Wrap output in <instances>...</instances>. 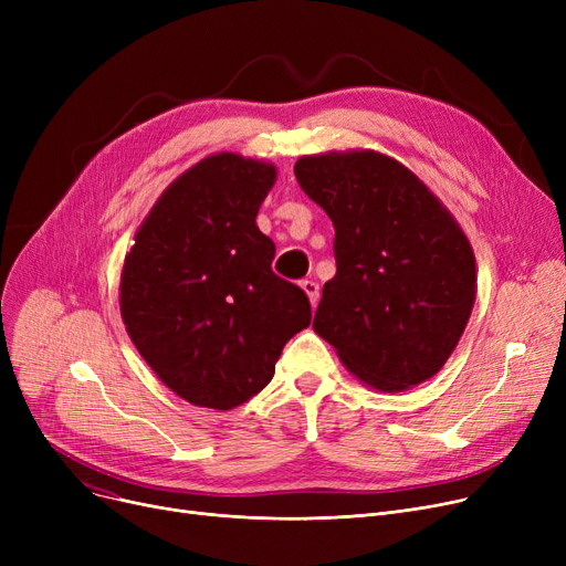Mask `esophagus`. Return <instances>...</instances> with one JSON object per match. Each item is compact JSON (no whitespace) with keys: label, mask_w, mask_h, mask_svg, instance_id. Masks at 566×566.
<instances>
[{"label":"esophagus","mask_w":566,"mask_h":566,"mask_svg":"<svg viewBox=\"0 0 566 566\" xmlns=\"http://www.w3.org/2000/svg\"><path fill=\"white\" fill-rule=\"evenodd\" d=\"M301 286H303V291L307 293L310 303L316 307V303H318V284H316L314 280H303V282H301Z\"/></svg>","instance_id":"esophagus-1"}]
</instances>
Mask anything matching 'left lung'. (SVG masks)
I'll list each match as a JSON object with an SVG mask.
<instances>
[{"mask_svg":"<svg viewBox=\"0 0 566 566\" xmlns=\"http://www.w3.org/2000/svg\"><path fill=\"white\" fill-rule=\"evenodd\" d=\"M293 171L335 224L337 275L323 286L316 335L382 392L438 374L478 289L472 248L448 208L410 169L374 151L307 156Z\"/></svg>","mask_w":566,"mask_h":566,"instance_id":"8db88e82","label":"left lung"}]
</instances>
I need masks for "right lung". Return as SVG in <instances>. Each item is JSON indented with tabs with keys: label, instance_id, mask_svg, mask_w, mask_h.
Instances as JSON below:
<instances>
[{
	"label": "right lung",
	"instance_id": "obj_1",
	"mask_svg": "<svg viewBox=\"0 0 566 566\" xmlns=\"http://www.w3.org/2000/svg\"><path fill=\"white\" fill-rule=\"evenodd\" d=\"M275 167L218 154L163 192L122 273L126 331L178 397L229 410L261 392L312 321L307 293L273 273L256 227Z\"/></svg>",
	"mask_w": 566,
	"mask_h": 566
}]
</instances>
